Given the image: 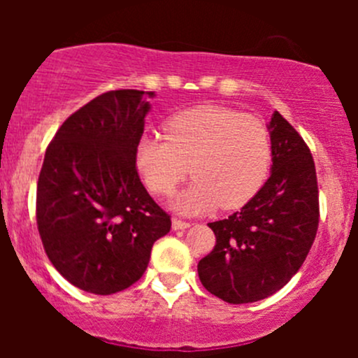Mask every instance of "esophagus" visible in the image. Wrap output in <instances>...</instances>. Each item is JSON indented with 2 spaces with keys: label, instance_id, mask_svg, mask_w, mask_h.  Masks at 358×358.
<instances>
[{
  "label": "esophagus",
  "instance_id": "1",
  "mask_svg": "<svg viewBox=\"0 0 358 358\" xmlns=\"http://www.w3.org/2000/svg\"><path fill=\"white\" fill-rule=\"evenodd\" d=\"M171 227H173V230H185V229H189L190 223L183 222V220H178V218H173Z\"/></svg>",
  "mask_w": 358,
  "mask_h": 358
}]
</instances>
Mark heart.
Instances as JSON below:
<instances>
[{"mask_svg": "<svg viewBox=\"0 0 358 358\" xmlns=\"http://www.w3.org/2000/svg\"><path fill=\"white\" fill-rule=\"evenodd\" d=\"M135 161L145 185L159 196L171 194L189 173L196 176L173 201L175 209L196 215L251 201L268 176L272 142L255 115L197 106L171 115L164 136H140Z\"/></svg>", "mask_w": 358, "mask_h": 358, "instance_id": "b5f03b06", "label": "heart"}]
</instances>
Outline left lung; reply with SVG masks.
I'll return each mask as SVG.
<instances>
[{"label":"left lung","mask_w":358,"mask_h":358,"mask_svg":"<svg viewBox=\"0 0 358 358\" xmlns=\"http://www.w3.org/2000/svg\"><path fill=\"white\" fill-rule=\"evenodd\" d=\"M272 173L241 211L208 223L216 244L197 265L202 286L234 305L265 299L301 268L319 227V189L305 140L279 114L268 122Z\"/></svg>","instance_id":"8db88e82"}]
</instances>
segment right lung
<instances>
[{"instance_id": "1", "label": "right lung", "mask_w": 358, "mask_h": 358, "mask_svg": "<svg viewBox=\"0 0 358 358\" xmlns=\"http://www.w3.org/2000/svg\"><path fill=\"white\" fill-rule=\"evenodd\" d=\"M154 92L115 90L66 119L46 149L36 192L43 248L60 275L114 294L145 272L171 220L136 171V142Z\"/></svg>"}]
</instances>
